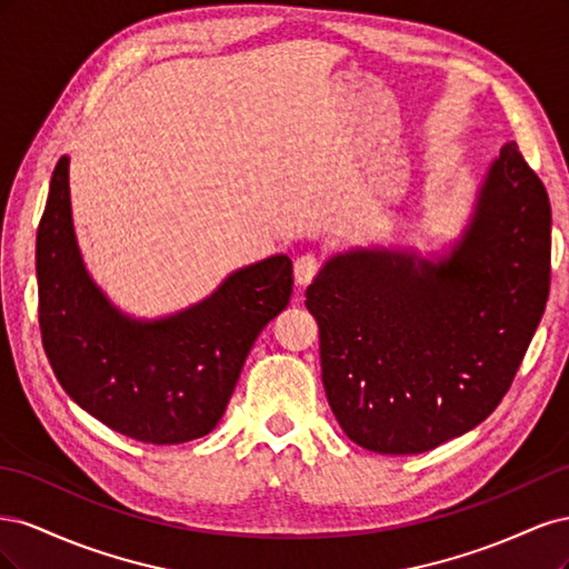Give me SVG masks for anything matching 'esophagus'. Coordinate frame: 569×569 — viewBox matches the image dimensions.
I'll return each instance as SVG.
<instances>
[{
  "label": "esophagus",
  "mask_w": 569,
  "mask_h": 569,
  "mask_svg": "<svg viewBox=\"0 0 569 569\" xmlns=\"http://www.w3.org/2000/svg\"><path fill=\"white\" fill-rule=\"evenodd\" d=\"M318 270H320V261H318L313 253L299 256L297 263H295V280H297V284L306 287L308 282H313Z\"/></svg>",
  "instance_id": "1"
}]
</instances>
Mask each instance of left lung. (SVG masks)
<instances>
[{
    "instance_id": "1",
    "label": "left lung",
    "mask_w": 569,
    "mask_h": 569,
    "mask_svg": "<svg viewBox=\"0 0 569 569\" xmlns=\"http://www.w3.org/2000/svg\"><path fill=\"white\" fill-rule=\"evenodd\" d=\"M548 287V192L508 142L449 258L358 249L330 258L306 289L339 427L393 456L470 432L508 393Z\"/></svg>"
}]
</instances>
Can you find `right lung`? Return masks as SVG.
Listing matches in <instances>:
<instances>
[{
  "instance_id": "add662e5",
  "label": "right lung",
  "mask_w": 569,
  "mask_h": 569,
  "mask_svg": "<svg viewBox=\"0 0 569 569\" xmlns=\"http://www.w3.org/2000/svg\"><path fill=\"white\" fill-rule=\"evenodd\" d=\"M42 347L59 385L113 432L144 443L206 437L228 408L263 327L291 297V261L270 256L232 272L209 299L161 320H132L84 270L68 157L51 173L38 228Z\"/></svg>"
}]
</instances>
